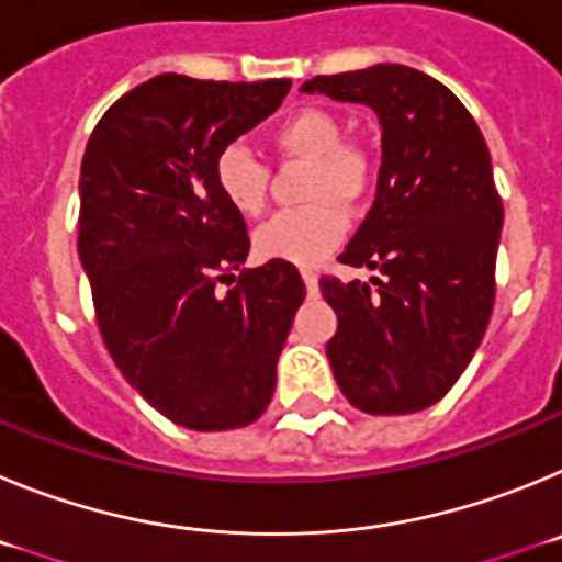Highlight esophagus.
I'll list each match as a JSON object with an SVG mask.
<instances>
[{"mask_svg": "<svg viewBox=\"0 0 562 562\" xmlns=\"http://www.w3.org/2000/svg\"><path fill=\"white\" fill-rule=\"evenodd\" d=\"M301 276H304L306 292H310V295H317V276H315V272L304 270V272H301Z\"/></svg>", "mask_w": 562, "mask_h": 562, "instance_id": "34e87169", "label": "esophagus"}]
</instances>
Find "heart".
I'll list each match as a JSON object with an SVG mask.
<instances>
[{
    "label": "heart",
    "instance_id": "obj_1",
    "mask_svg": "<svg viewBox=\"0 0 562 562\" xmlns=\"http://www.w3.org/2000/svg\"><path fill=\"white\" fill-rule=\"evenodd\" d=\"M276 151L292 162H306L301 211L272 216L252 236V247L267 261L312 267L340 245L349 231V211L369 200L376 162L366 146L342 140V126L329 109L306 106L292 112L270 134ZM213 180L222 200L236 213L256 220L267 207L270 173L245 143H227L213 162Z\"/></svg>",
    "mask_w": 562,
    "mask_h": 562
}]
</instances>
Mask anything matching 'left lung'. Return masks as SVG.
<instances>
[{
	"label": "left lung",
	"mask_w": 562,
	"mask_h": 562,
	"mask_svg": "<svg viewBox=\"0 0 562 562\" xmlns=\"http://www.w3.org/2000/svg\"><path fill=\"white\" fill-rule=\"evenodd\" d=\"M301 92L362 103L382 132L374 205L340 252L382 278H321L337 312L326 357L355 408L416 414L453 389L493 315L504 205L484 134L445 83L402 64L317 76Z\"/></svg>",
	"instance_id": "obj_1"
}]
</instances>
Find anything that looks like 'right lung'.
I'll list each match as a JSON object with an SVG mask.
<instances>
[{
    "instance_id": "obj_1",
    "label": "right lung",
    "mask_w": 562,
    "mask_h": 562,
    "mask_svg": "<svg viewBox=\"0 0 562 562\" xmlns=\"http://www.w3.org/2000/svg\"><path fill=\"white\" fill-rule=\"evenodd\" d=\"M286 92V78L166 72L114 101L83 151L78 256L103 342L128 385L182 428H245L265 414L304 304L286 261L233 276L250 238L213 180L216 154Z\"/></svg>"
}]
</instances>
